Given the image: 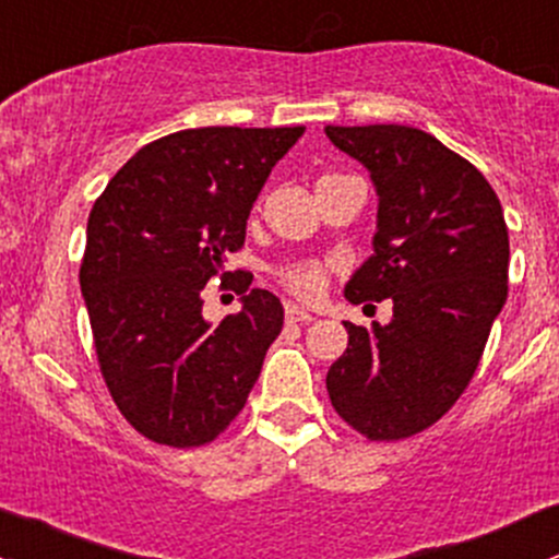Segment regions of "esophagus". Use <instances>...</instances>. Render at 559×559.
<instances>
[{"instance_id":"esophagus-1","label":"esophagus","mask_w":559,"mask_h":559,"mask_svg":"<svg viewBox=\"0 0 559 559\" xmlns=\"http://www.w3.org/2000/svg\"><path fill=\"white\" fill-rule=\"evenodd\" d=\"M285 318L290 320V322H312L314 320L312 314L307 312V309L296 307V304H287V307H285Z\"/></svg>"}]
</instances>
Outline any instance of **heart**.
Masks as SVG:
<instances>
[{
	"label": "heart",
	"mask_w": 559,
	"mask_h": 559,
	"mask_svg": "<svg viewBox=\"0 0 559 559\" xmlns=\"http://www.w3.org/2000/svg\"><path fill=\"white\" fill-rule=\"evenodd\" d=\"M331 269V261H293L280 269L277 277L293 296L304 298V301H314V298L325 293L328 272Z\"/></svg>",
	"instance_id": "heart-1"
}]
</instances>
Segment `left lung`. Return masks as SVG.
I'll return each instance as SVG.
<instances>
[{
    "label": "left lung",
    "mask_w": 559,
    "mask_h": 559,
    "mask_svg": "<svg viewBox=\"0 0 559 559\" xmlns=\"http://www.w3.org/2000/svg\"><path fill=\"white\" fill-rule=\"evenodd\" d=\"M371 171L373 255L344 287L353 304L393 298V320L344 322L325 388L368 441H399L439 423L463 395L509 296V228L492 186L463 155L412 126H325Z\"/></svg>",
    "instance_id": "8db88e82"
}]
</instances>
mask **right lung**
<instances>
[{"instance_id":"right-lung-1","label":"right lung","mask_w":559,"mask_h":559,"mask_svg":"<svg viewBox=\"0 0 559 559\" xmlns=\"http://www.w3.org/2000/svg\"><path fill=\"white\" fill-rule=\"evenodd\" d=\"M301 134L304 126L175 131L126 160L94 201L80 290L96 360L115 406L155 444L215 441L280 336V298L226 263L245 245L269 171ZM234 273L246 307L210 326L203 285Z\"/></svg>"}]
</instances>
